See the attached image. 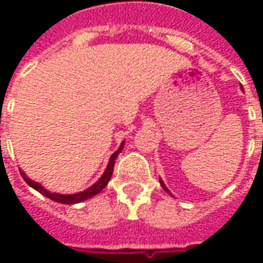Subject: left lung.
Wrapping results in <instances>:
<instances>
[{
  "mask_svg": "<svg viewBox=\"0 0 263 263\" xmlns=\"http://www.w3.org/2000/svg\"><path fill=\"white\" fill-rule=\"evenodd\" d=\"M159 182H160V184H162V187L165 189V192H167V193H169V194H171V196H172V193H171V192H169V189L166 187L165 184H163V182H162V179H159Z\"/></svg>",
  "mask_w": 263,
  "mask_h": 263,
  "instance_id": "left-lung-1",
  "label": "left lung"
}]
</instances>
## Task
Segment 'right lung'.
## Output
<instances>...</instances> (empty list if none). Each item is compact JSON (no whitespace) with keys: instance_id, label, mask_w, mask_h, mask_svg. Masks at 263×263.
Returning <instances> with one entry per match:
<instances>
[{"instance_id":"obj_1","label":"right lung","mask_w":263,"mask_h":263,"mask_svg":"<svg viewBox=\"0 0 263 263\" xmlns=\"http://www.w3.org/2000/svg\"><path fill=\"white\" fill-rule=\"evenodd\" d=\"M124 148V142L121 143V146L118 148V151H115L114 154L111 155V158H109V162H108V166H107V169L105 172L103 173V176L98 179L97 182L92 184L91 187H88L87 190L84 192H80V193H74V194H59V193H50L49 190L43 187L42 184H39L35 180H31L29 177L26 176L24 172L21 171V176L24 177V180H25L31 187H33L35 190H37L39 193L43 194V196H46L50 200H53V201H58V203H62V204H76V203H80V201H84L87 198H91L92 196H96L98 194L101 190H103L107 184H108L109 179L112 176V172H114V165H115V159H117V156L121 154V151Z\"/></svg>"}]
</instances>
